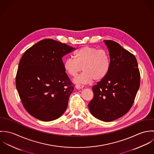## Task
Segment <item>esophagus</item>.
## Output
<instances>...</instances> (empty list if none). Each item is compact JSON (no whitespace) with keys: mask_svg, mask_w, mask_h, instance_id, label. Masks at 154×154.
<instances>
[{"mask_svg":"<svg viewBox=\"0 0 154 154\" xmlns=\"http://www.w3.org/2000/svg\"><path fill=\"white\" fill-rule=\"evenodd\" d=\"M75 88H76L77 89H80L84 88V86L81 85H76L75 86Z\"/></svg>","mask_w":154,"mask_h":154,"instance_id":"obj_1","label":"esophagus"}]
</instances>
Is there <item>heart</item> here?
Segmentation results:
<instances>
[{
  "label": "heart",
  "mask_w": 154,
  "mask_h": 154,
  "mask_svg": "<svg viewBox=\"0 0 154 154\" xmlns=\"http://www.w3.org/2000/svg\"><path fill=\"white\" fill-rule=\"evenodd\" d=\"M110 57L109 53L103 49L85 46L75 53V59L68 57L64 62L63 67L66 73L71 76H76L82 70L84 72L74 79L76 84H88L94 79H103L110 70Z\"/></svg>",
  "instance_id": "b5f03b06"
}]
</instances>
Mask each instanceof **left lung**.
<instances>
[{"label":"left lung","instance_id":"left-lung-1","mask_svg":"<svg viewBox=\"0 0 154 154\" xmlns=\"http://www.w3.org/2000/svg\"><path fill=\"white\" fill-rule=\"evenodd\" d=\"M109 51L110 70L92 87L94 98L88 104L97 119L110 122L128 112L140 86V73L134 56L120 44L104 40Z\"/></svg>","mask_w":154,"mask_h":154}]
</instances>
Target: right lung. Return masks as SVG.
Wrapping results in <instances>:
<instances>
[{
	"instance_id": "right-lung-1",
	"label": "right lung",
	"mask_w": 154,
	"mask_h": 154,
	"mask_svg": "<svg viewBox=\"0 0 154 154\" xmlns=\"http://www.w3.org/2000/svg\"><path fill=\"white\" fill-rule=\"evenodd\" d=\"M75 48L45 39L23 54L16 87L24 108L34 117L50 122L65 112L74 87L64 69L62 57Z\"/></svg>"
}]
</instances>
